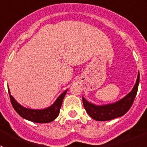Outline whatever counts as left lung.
<instances>
[{
	"mask_svg": "<svg viewBox=\"0 0 147 147\" xmlns=\"http://www.w3.org/2000/svg\"><path fill=\"white\" fill-rule=\"evenodd\" d=\"M140 74L139 71L138 74L136 84L130 92L126 95L124 98L119 100L114 103L107 105H97L88 102L82 96V102L84 107L88 115L96 121H105L112 120L124 115L129 110L138 92L139 85Z\"/></svg>",
	"mask_w": 147,
	"mask_h": 147,
	"instance_id": "8db88e82",
	"label": "left lung"
}]
</instances>
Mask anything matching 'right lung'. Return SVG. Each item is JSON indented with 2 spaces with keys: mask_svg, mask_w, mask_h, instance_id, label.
Returning <instances> with one entry per match:
<instances>
[{
  "mask_svg": "<svg viewBox=\"0 0 147 147\" xmlns=\"http://www.w3.org/2000/svg\"><path fill=\"white\" fill-rule=\"evenodd\" d=\"M9 93L11 105L17 113L23 119L35 123H49L55 120L59 114V110L62 106V101L67 93V90H65L59 97L56 99L52 105L44 109H29L23 107L18 103L15 98L10 94L9 89H8Z\"/></svg>",
  "mask_w": 147,
  "mask_h": 147,
  "instance_id": "1",
  "label": "right lung"
}]
</instances>
